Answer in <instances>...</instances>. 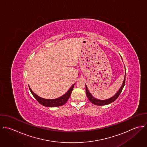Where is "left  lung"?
<instances>
[{
    "instance_id": "obj_1",
    "label": "left lung",
    "mask_w": 147,
    "mask_h": 147,
    "mask_svg": "<svg viewBox=\"0 0 147 147\" xmlns=\"http://www.w3.org/2000/svg\"><path fill=\"white\" fill-rule=\"evenodd\" d=\"M125 77H126V71H125V77H124V79L123 84H122L121 86L120 87V89L118 90V92L113 96H112V97H111L109 98H108L107 100H98V99H97L95 97H94L92 96V94L89 92L87 86L85 85L86 94V96H87L89 100L92 103H93V104L96 105H108V104H109L113 102V101H115L119 97V95L120 94V93H121V92L123 89V88H124V86L125 85Z\"/></svg>"
}]
</instances>
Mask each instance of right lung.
Segmentation results:
<instances>
[{"instance_id": "add662e5", "label": "right lung", "mask_w": 147, "mask_h": 147, "mask_svg": "<svg viewBox=\"0 0 147 147\" xmlns=\"http://www.w3.org/2000/svg\"><path fill=\"white\" fill-rule=\"evenodd\" d=\"M75 84L72 85V86L70 88V89L67 90V92L65 93L63 95H62V96L55 98V99H45L43 98H42L39 96H38V95H36L34 92H33V91L31 90V89L29 87V89L31 92V93H32V96L35 98V99L38 101L39 103H40L41 105L46 107H60L62 106L63 105H64L65 104H66L68 100V99L69 98L72 90L73 89L74 86Z\"/></svg>"}]
</instances>
